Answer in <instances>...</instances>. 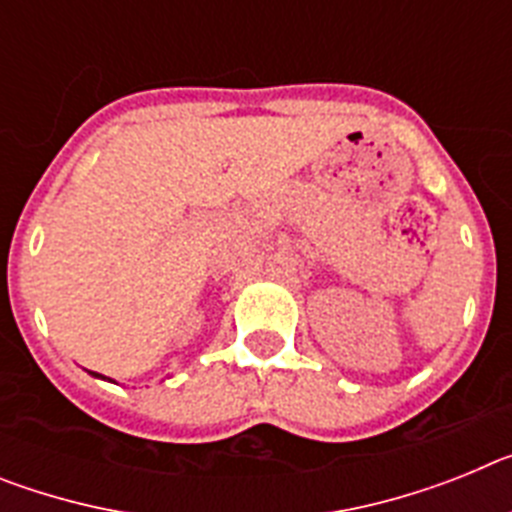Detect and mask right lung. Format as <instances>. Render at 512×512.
Returning <instances> with one entry per match:
<instances>
[{
  "mask_svg": "<svg viewBox=\"0 0 512 512\" xmlns=\"http://www.w3.org/2000/svg\"><path fill=\"white\" fill-rule=\"evenodd\" d=\"M94 377H102V374H94ZM102 379H107V377H102ZM110 382H112V379H110Z\"/></svg>",
  "mask_w": 512,
  "mask_h": 512,
  "instance_id": "add662e5",
  "label": "right lung"
}]
</instances>
